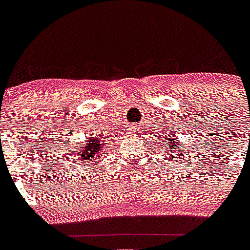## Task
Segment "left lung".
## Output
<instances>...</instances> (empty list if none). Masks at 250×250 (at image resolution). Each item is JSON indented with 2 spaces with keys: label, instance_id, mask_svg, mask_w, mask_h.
<instances>
[{
  "label": "left lung",
  "instance_id": "left-lung-1",
  "mask_svg": "<svg viewBox=\"0 0 250 250\" xmlns=\"http://www.w3.org/2000/svg\"><path fill=\"white\" fill-rule=\"evenodd\" d=\"M165 144V141H164ZM182 144V143H180ZM180 144H179L178 141L175 140V137H170L168 136V139L166 140V148L167 150H176V148H180Z\"/></svg>",
  "mask_w": 250,
  "mask_h": 250
}]
</instances>
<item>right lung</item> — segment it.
<instances>
[{"label":"right lung","instance_id":"obj_1","mask_svg":"<svg viewBox=\"0 0 250 250\" xmlns=\"http://www.w3.org/2000/svg\"><path fill=\"white\" fill-rule=\"evenodd\" d=\"M106 144L105 140H102L101 137H92L85 143V146H83V149H79L78 150V154L82 157V160L84 162H89V160L92 158H96L98 156V153L101 152L104 145Z\"/></svg>","mask_w":250,"mask_h":250}]
</instances>
